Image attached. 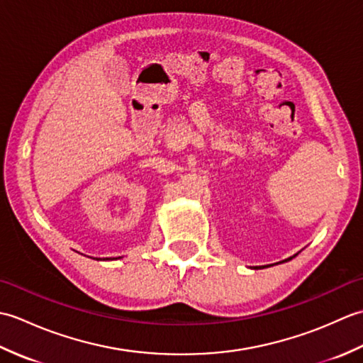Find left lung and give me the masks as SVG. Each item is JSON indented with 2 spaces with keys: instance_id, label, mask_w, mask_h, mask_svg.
<instances>
[{
  "instance_id": "left-lung-1",
  "label": "left lung",
  "mask_w": 363,
  "mask_h": 363,
  "mask_svg": "<svg viewBox=\"0 0 363 363\" xmlns=\"http://www.w3.org/2000/svg\"><path fill=\"white\" fill-rule=\"evenodd\" d=\"M290 259H291V257H290Z\"/></svg>"
}]
</instances>
